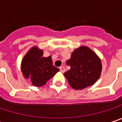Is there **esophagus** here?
Masks as SVG:
<instances>
[{"label":"esophagus","instance_id":"1","mask_svg":"<svg viewBox=\"0 0 122 122\" xmlns=\"http://www.w3.org/2000/svg\"><path fill=\"white\" fill-rule=\"evenodd\" d=\"M59 69H60L61 72H65V71H66V69H65V67H64V66H60V67H59Z\"/></svg>","mask_w":122,"mask_h":122}]
</instances>
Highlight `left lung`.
<instances>
[{"mask_svg": "<svg viewBox=\"0 0 122 122\" xmlns=\"http://www.w3.org/2000/svg\"><path fill=\"white\" fill-rule=\"evenodd\" d=\"M71 69L64 73L72 89L78 90L93 85L100 77L102 65L99 57L86 46L75 50L66 61Z\"/></svg>", "mask_w": 122, "mask_h": 122, "instance_id": "8db88e82", "label": "left lung"}]
</instances>
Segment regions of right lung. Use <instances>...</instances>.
Instances as JSON below:
<instances>
[{
    "mask_svg": "<svg viewBox=\"0 0 122 122\" xmlns=\"http://www.w3.org/2000/svg\"><path fill=\"white\" fill-rule=\"evenodd\" d=\"M42 50L33 47L21 61V70L25 78H29L33 86H42L59 69L52 65L51 57H43Z\"/></svg>",
    "mask_w": 122,
    "mask_h": 122,
    "instance_id": "1",
    "label": "right lung"
}]
</instances>
